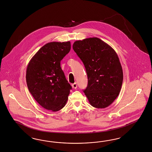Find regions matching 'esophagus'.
Listing matches in <instances>:
<instances>
[{
    "label": "esophagus",
    "mask_w": 152,
    "mask_h": 152,
    "mask_svg": "<svg viewBox=\"0 0 152 152\" xmlns=\"http://www.w3.org/2000/svg\"><path fill=\"white\" fill-rule=\"evenodd\" d=\"M72 86L74 88H77V83H75L72 85Z\"/></svg>",
    "instance_id": "esophagus-1"
}]
</instances>
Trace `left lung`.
<instances>
[{"label":"left lung","instance_id":"left-lung-1","mask_svg":"<svg viewBox=\"0 0 152 152\" xmlns=\"http://www.w3.org/2000/svg\"><path fill=\"white\" fill-rule=\"evenodd\" d=\"M73 49L83 61L88 75V86L83 91L91 106L102 109L119 94L123 72L115 50L97 37L75 42Z\"/></svg>","mask_w":152,"mask_h":152}]
</instances>
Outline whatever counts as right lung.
<instances>
[{
  "mask_svg": "<svg viewBox=\"0 0 152 152\" xmlns=\"http://www.w3.org/2000/svg\"><path fill=\"white\" fill-rule=\"evenodd\" d=\"M71 50L70 42H52L42 47L28 64L26 81L34 99L43 108L57 111L68 100L72 87L60 62Z\"/></svg>",
  "mask_w": 152,
  "mask_h": 152,
  "instance_id": "1",
  "label": "right lung"
}]
</instances>
